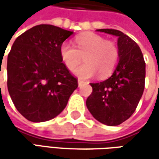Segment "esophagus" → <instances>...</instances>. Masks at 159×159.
<instances>
[{
    "label": "esophagus",
    "mask_w": 159,
    "mask_h": 159,
    "mask_svg": "<svg viewBox=\"0 0 159 159\" xmlns=\"http://www.w3.org/2000/svg\"><path fill=\"white\" fill-rule=\"evenodd\" d=\"M78 83H79V87H80L83 83H84V81H83L82 80H80V79H79V80H78Z\"/></svg>",
    "instance_id": "1"
}]
</instances>
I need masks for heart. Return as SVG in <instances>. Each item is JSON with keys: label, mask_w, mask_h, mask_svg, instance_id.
I'll list each match as a JSON object with an SVG mask.
<instances>
[{"label": "heart", "mask_w": 159, "mask_h": 159, "mask_svg": "<svg viewBox=\"0 0 159 159\" xmlns=\"http://www.w3.org/2000/svg\"><path fill=\"white\" fill-rule=\"evenodd\" d=\"M75 46L64 41L60 46V57L64 65L73 70L82 61L85 64L73 70L74 74L81 79L95 76L96 71L101 77L111 73L119 62V49L101 35L87 34L75 39Z\"/></svg>", "instance_id": "b5f03b06"}]
</instances>
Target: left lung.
Returning <instances> with one entry per match:
<instances>
[{"mask_svg":"<svg viewBox=\"0 0 159 159\" xmlns=\"http://www.w3.org/2000/svg\"><path fill=\"white\" fill-rule=\"evenodd\" d=\"M96 31L118 37L119 64L109 79L90 83L93 91L86 104L99 122L119 125L134 112L143 94L145 62L137 43L122 32L114 29Z\"/></svg>","mask_w":159,"mask_h":159,"instance_id":"8db88e82","label":"left lung"}]
</instances>
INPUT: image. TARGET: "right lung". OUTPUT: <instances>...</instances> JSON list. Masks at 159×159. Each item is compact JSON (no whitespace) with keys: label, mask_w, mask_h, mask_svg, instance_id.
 <instances>
[{"label":"right lung","mask_w":159,"mask_h":159,"mask_svg":"<svg viewBox=\"0 0 159 159\" xmlns=\"http://www.w3.org/2000/svg\"><path fill=\"white\" fill-rule=\"evenodd\" d=\"M52 25H40L18 36L8 55V90L19 113L32 122L54 119L78 88L60 57V46L72 35Z\"/></svg>","instance_id":"right-lung-1"}]
</instances>
